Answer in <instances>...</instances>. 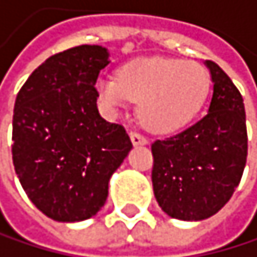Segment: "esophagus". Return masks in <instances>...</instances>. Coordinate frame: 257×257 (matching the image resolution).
<instances>
[{"label":"esophagus","mask_w":257,"mask_h":257,"mask_svg":"<svg viewBox=\"0 0 257 257\" xmlns=\"http://www.w3.org/2000/svg\"><path fill=\"white\" fill-rule=\"evenodd\" d=\"M130 140L135 146H143V144H148V138L138 132H130Z\"/></svg>","instance_id":"obj_1"}]
</instances>
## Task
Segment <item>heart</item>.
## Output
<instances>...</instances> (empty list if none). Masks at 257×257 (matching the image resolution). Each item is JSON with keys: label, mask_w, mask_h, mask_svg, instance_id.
<instances>
[{"label": "heart", "mask_w": 257, "mask_h": 257, "mask_svg": "<svg viewBox=\"0 0 257 257\" xmlns=\"http://www.w3.org/2000/svg\"><path fill=\"white\" fill-rule=\"evenodd\" d=\"M209 72L201 64L176 58H141L122 66L116 77L97 81L98 95L109 108L140 102L138 114L152 132L184 127L206 102Z\"/></svg>", "instance_id": "heart-1"}]
</instances>
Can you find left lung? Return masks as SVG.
<instances>
[{
	"label": "left lung",
	"instance_id": "1",
	"mask_svg": "<svg viewBox=\"0 0 257 257\" xmlns=\"http://www.w3.org/2000/svg\"><path fill=\"white\" fill-rule=\"evenodd\" d=\"M206 64L213 81L209 113L151 146L155 199L170 217L187 221L209 218L231 199L248 155L242 94L218 64Z\"/></svg>",
	"mask_w": 257,
	"mask_h": 257
}]
</instances>
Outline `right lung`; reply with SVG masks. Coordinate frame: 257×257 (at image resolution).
<instances>
[{"label":"right lung","mask_w":257,"mask_h":257,"mask_svg":"<svg viewBox=\"0 0 257 257\" xmlns=\"http://www.w3.org/2000/svg\"><path fill=\"white\" fill-rule=\"evenodd\" d=\"M106 66L100 45L64 50L40 64L15 98V173L34 206L56 221L94 217L132 149L124 125L98 114L95 83Z\"/></svg>","instance_id":"right-lung-1"}]
</instances>
